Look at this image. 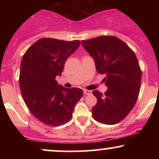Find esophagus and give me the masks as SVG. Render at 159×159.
Here are the masks:
<instances>
[{
  "instance_id": "esophagus-1",
  "label": "esophagus",
  "mask_w": 159,
  "mask_h": 159,
  "mask_svg": "<svg viewBox=\"0 0 159 159\" xmlns=\"http://www.w3.org/2000/svg\"><path fill=\"white\" fill-rule=\"evenodd\" d=\"M84 95H90L92 93V91L88 90H84Z\"/></svg>"
}]
</instances>
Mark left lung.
Wrapping results in <instances>:
<instances>
[{
    "label": "left lung",
    "instance_id": "obj_1",
    "mask_svg": "<svg viewBox=\"0 0 159 159\" xmlns=\"http://www.w3.org/2000/svg\"><path fill=\"white\" fill-rule=\"evenodd\" d=\"M85 50L94 59L96 71L105 74V94L93 91L97 103L92 115L98 123L114 125L122 121L135 105L142 72L134 52L114 36H101L82 40Z\"/></svg>",
    "mask_w": 159,
    "mask_h": 159
}]
</instances>
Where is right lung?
Instances as JSON below:
<instances>
[{
	"instance_id": "add662e5",
	"label": "right lung",
	"mask_w": 159,
	"mask_h": 159,
	"mask_svg": "<svg viewBox=\"0 0 159 159\" xmlns=\"http://www.w3.org/2000/svg\"><path fill=\"white\" fill-rule=\"evenodd\" d=\"M80 44L79 40L42 38L23 55L19 74L21 95L30 112L45 125L59 126L69 122L83 96L81 89L66 88L55 80Z\"/></svg>"
}]
</instances>
